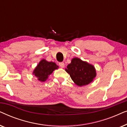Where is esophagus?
Instances as JSON below:
<instances>
[{
  "instance_id": "obj_1",
  "label": "esophagus",
  "mask_w": 127,
  "mask_h": 127,
  "mask_svg": "<svg viewBox=\"0 0 127 127\" xmlns=\"http://www.w3.org/2000/svg\"><path fill=\"white\" fill-rule=\"evenodd\" d=\"M59 65H60V66L61 67H62V68L65 67V64H64V62H60V63H59Z\"/></svg>"
}]
</instances>
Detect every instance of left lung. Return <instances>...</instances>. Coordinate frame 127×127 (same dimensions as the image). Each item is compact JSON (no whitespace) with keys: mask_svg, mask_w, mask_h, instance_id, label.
Returning a JSON list of instances; mask_svg holds the SVG:
<instances>
[{"mask_svg":"<svg viewBox=\"0 0 127 127\" xmlns=\"http://www.w3.org/2000/svg\"><path fill=\"white\" fill-rule=\"evenodd\" d=\"M66 71L70 74L74 83L79 86L88 84L96 76L94 67L78 58L72 59L71 63L67 66Z\"/></svg>","mask_w":127,"mask_h":127,"instance_id":"left-lung-1","label":"left lung"}]
</instances>
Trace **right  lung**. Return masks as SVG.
I'll list each match as a JSON object with an SVG mask.
<instances>
[{
  "label": "right lung",
  "mask_w": 127,
  "mask_h": 127,
  "mask_svg": "<svg viewBox=\"0 0 127 127\" xmlns=\"http://www.w3.org/2000/svg\"><path fill=\"white\" fill-rule=\"evenodd\" d=\"M58 66L53 62H48L45 60H42L33 71L34 76L38 78L40 81H44L48 78V75L51 74Z\"/></svg>",
  "instance_id": "right-lung-1"
}]
</instances>
